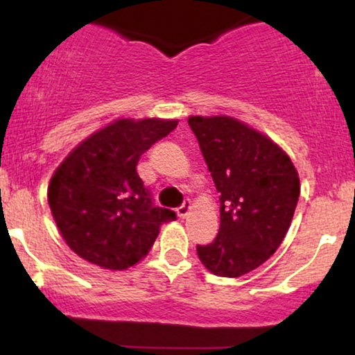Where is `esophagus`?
Wrapping results in <instances>:
<instances>
[{"mask_svg":"<svg viewBox=\"0 0 355 355\" xmlns=\"http://www.w3.org/2000/svg\"><path fill=\"white\" fill-rule=\"evenodd\" d=\"M190 210H191V203L190 202H183L182 205L177 209V215L180 218H183V217H187V215H189Z\"/></svg>","mask_w":355,"mask_h":355,"instance_id":"34e87169","label":"esophagus"}]
</instances>
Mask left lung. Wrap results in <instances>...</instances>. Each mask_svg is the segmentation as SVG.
Segmentation results:
<instances>
[{
  "label": "left lung",
  "instance_id": "left-lung-1",
  "mask_svg": "<svg viewBox=\"0 0 355 355\" xmlns=\"http://www.w3.org/2000/svg\"><path fill=\"white\" fill-rule=\"evenodd\" d=\"M220 193V229L197 245L200 262L218 277L255 270L279 248L300 193L299 173L275 141L232 116H190Z\"/></svg>",
  "mask_w": 355,
  "mask_h": 355
}]
</instances>
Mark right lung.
Here are the masks:
<instances>
[{
  "instance_id": "obj_1",
  "label": "right lung",
  "mask_w": 355,
  "mask_h": 355,
  "mask_svg": "<svg viewBox=\"0 0 355 355\" xmlns=\"http://www.w3.org/2000/svg\"><path fill=\"white\" fill-rule=\"evenodd\" d=\"M178 120L118 118L68 153L48 185L61 237L89 263L126 270L152 248L160 225L177 218L155 207L138 177L140 157Z\"/></svg>"
}]
</instances>
